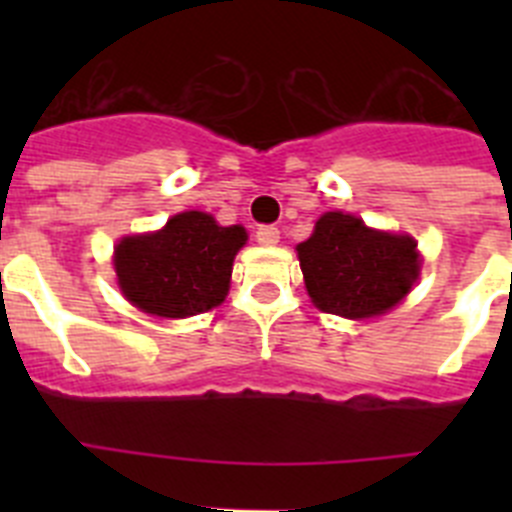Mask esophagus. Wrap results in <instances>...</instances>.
Returning a JSON list of instances; mask_svg holds the SVG:
<instances>
[{
  "label": "esophagus",
  "instance_id": "esophagus-1",
  "mask_svg": "<svg viewBox=\"0 0 512 512\" xmlns=\"http://www.w3.org/2000/svg\"><path fill=\"white\" fill-rule=\"evenodd\" d=\"M256 241H259L261 246H277L279 228L277 225H259V228H256Z\"/></svg>",
  "mask_w": 512,
  "mask_h": 512
}]
</instances>
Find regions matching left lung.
Returning a JSON list of instances; mask_svg holds the SVG:
<instances>
[{"label": "left lung", "instance_id": "obj_1", "mask_svg": "<svg viewBox=\"0 0 512 512\" xmlns=\"http://www.w3.org/2000/svg\"><path fill=\"white\" fill-rule=\"evenodd\" d=\"M297 256L312 302L354 320L395 307L420 271L413 238L379 233L343 212H325Z\"/></svg>", "mask_w": 512, "mask_h": 512}]
</instances>
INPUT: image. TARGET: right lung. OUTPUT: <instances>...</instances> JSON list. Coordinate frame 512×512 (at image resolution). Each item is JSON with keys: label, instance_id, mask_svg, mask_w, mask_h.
I'll list each match as a JSON object with an SVG mask.
<instances>
[{"label": "right lung", "instance_id": "1", "mask_svg": "<svg viewBox=\"0 0 512 512\" xmlns=\"http://www.w3.org/2000/svg\"><path fill=\"white\" fill-rule=\"evenodd\" d=\"M241 225L220 228L207 212H179L164 230L122 238L115 271L122 295L158 318H189L225 300Z\"/></svg>", "mask_w": 512, "mask_h": 512}]
</instances>
